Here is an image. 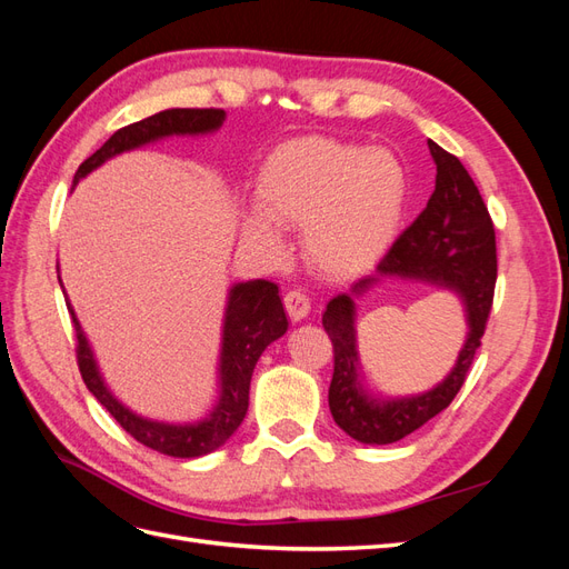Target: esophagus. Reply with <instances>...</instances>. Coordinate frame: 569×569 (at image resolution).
<instances>
[{
  "instance_id": "obj_1",
  "label": "esophagus",
  "mask_w": 569,
  "mask_h": 569,
  "mask_svg": "<svg viewBox=\"0 0 569 569\" xmlns=\"http://www.w3.org/2000/svg\"><path fill=\"white\" fill-rule=\"evenodd\" d=\"M284 308L291 320L301 322L308 313H311V299H308L301 289H291L284 295Z\"/></svg>"
}]
</instances>
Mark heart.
I'll return each instance as SVG.
<instances>
[{"instance_id":"obj_1","label":"heart","mask_w":569,"mask_h":569,"mask_svg":"<svg viewBox=\"0 0 569 569\" xmlns=\"http://www.w3.org/2000/svg\"><path fill=\"white\" fill-rule=\"evenodd\" d=\"M258 206L244 237L282 251V230L303 226L306 261L327 278H351L391 247L408 203L403 163L382 147L303 137L274 149L258 170Z\"/></svg>"}]
</instances>
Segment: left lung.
Returning <instances> with one entry per match:
<instances>
[{
	"mask_svg": "<svg viewBox=\"0 0 569 569\" xmlns=\"http://www.w3.org/2000/svg\"><path fill=\"white\" fill-rule=\"evenodd\" d=\"M437 184L427 209L396 239L375 274L327 303L322 327L335 347L330 410L351 439L370 446L393 443L416 432L456 399L485 337L496 287V234L489 211L465 166L427 140ZM382 277H403L449 288L461 299L469 335L457 366L432 390L410 397H372L362 385L355 339V299Z\"/></svg>",
	"mask_w": 569,
	"mask_h": 569,
	"instance_id": "obj_1",
	"label": "left lung"
}]
</instances>
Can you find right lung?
Segmentation results:
<instances>
[{"label": "right lung", "mask_w": 569, "mask_h": 569, "mask_svg": "<svg viewBox=\"0 0 569 569\" xmlns=\"http://www.w3.org/2000/svg\"><path fill=\"white\" fill-rule=\"evenodd\" d=\"M226 111L220 109H166L153 113L140 123L120 128L113 132L104 147L97 149L88 161H82L73 178V187L88 178L92 170L104 166L109 159L140 149L144 144L161 142L166 137H199L220 130ZM59 270V266H57ZM61 282V280H59ZM63 287V284H61ZM68 313L73 318L78 337V366L84 385L94 399L104 406L116 422L130 437L149 449L173 458H199L220 449L242 425L249 408V385L258 358L274 339L287 332V316L280 299V289L268 280L237 282L228 291L226 316H222V341L218 358V399L213 408L201 420L194 422H163L137 416L126 403H120L107 387L99 372L97 358L88 337H84L80 320L66 297Z\"/></svg>", "instance_id": "obj_1"}]
</instances>
